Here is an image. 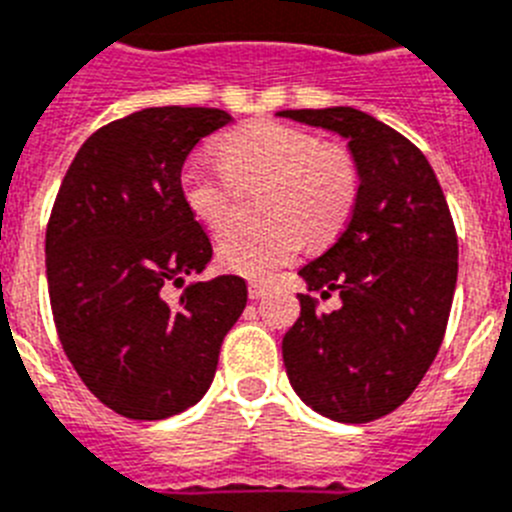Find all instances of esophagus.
<instances>
[{
    "label": "esophagus",
    "mask_w": 512,
    "mask_h": 512,
    "mask_svg": "<svg viewBox=\"0 0 512 512\" xmlns=\"http://www.w3.org/2000/svg\"><path fill=\"white\" fill-rule=\"evenodd\" d=\"M270 286L262 281H252L250 283V299H262V296H268Z\"/></svg>",
    "instance_id": "obj_1"
}]
</instances>
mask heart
I'll return each instance as SVG.
<instances>
[{"label": "heart", "mask_w": 512, "mask_h": 512, "mask_svg": "<svg viewBox=\"0 0 512 512\" xmlns=\"http://www.w3.org/2000/svg\"><path fill=\"white\" fill-rule=\"evenodd\" d=\"M226 172L190 162L180 175V195L193 219L219 231L231 221L234 193L268 182L265 226L231 229L216 244L221 268L244 278H265L311 242H327L350 219L361 172L353 154L322 144L317 133L281 121H252L224 133L216 144Z\"/></svg>", "instance_id": "1"}]
</instances>
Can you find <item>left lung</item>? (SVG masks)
Returning <instances> with one entry per match:
<instances>
[{"label": "left lung", "instance_id": "1", "mask_svg": "<svg viewBox=\"0 0 512 512\" xmlns=\"http://www.w3.org/2000/svg\"><path fill=\"white\" fill-rule=\"evenodd\" d=\"M281 118L348 141L361 193L330 250L299 270L309 291L340 296L283 337V366L301 402L337 422H371L410 397L443 342L459 239L438 177L402 133L355 108L281 110Z\"/></svg>", "mask_w": 512, "mask_h": 512}]
</instances>
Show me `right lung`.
<instances>
[{
  "label": "right lung",
  "instance_id": "right-lung-1",
  "mask_svg": "<svg viewBox=\"0 0 512 512\" xmlns=\"http://www.w3.org/2000/svg\"><path fill=\"white\" fill-rule=\"evenodd\" d=\"M231 115L144 108L95 131L66 170L46 231V278L66 358L105 407L164 420L201 402L247 306L239 275L193 281L211 239L180 195L193 146Z\"/></svg>",
  "mask_w": 512,
  "mask_h": 512
}]
</instances>
